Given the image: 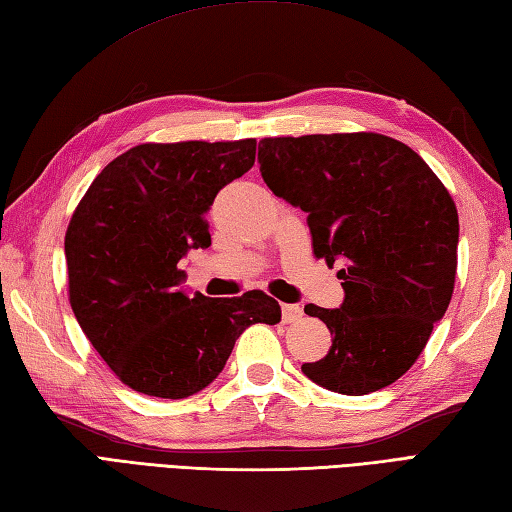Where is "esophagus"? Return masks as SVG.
<instances>
[{
	"instance_id": "obj_1",
	"label": "esophagus",
	"mask_w": 512,
	"mask_h": 512,
	"mask_svg": "<svg viewBox=\"0 0 512 512\" xmlns=\"http://www.w3.org/2000/svg\"><path fill=\"white\" fill-rule=\"evenodd\" d=\"M303 317V310L297 306V303H286V306H281V319L284 323H295Z\"/></svg>"
}]
</instances>
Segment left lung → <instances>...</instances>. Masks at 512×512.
<instances>
[{
    "label": "left lung",
    "mask_w": 512,
    "mask_h": 512,
    "mask_svg": "<svg viewBox=\"0 0 512 512\" xmlns=\"http://www.w3.org/2000/svg\"><path fill=\"white\" fill-rule=\"evenodd\" d=\"M257 160L270 191L308 213L314 255L343 262L341 308H303L328 325L332 347L301 372L345 396L396 383L453 295L449 191L411 147L372 132L264 138Z\"/></svg>",
    "instance_id": "8db88e82"
}]
</instances>
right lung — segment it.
<instances>
[{"label": "right lung", "mask_w": 512, "mask_h": 512, "mask_svg": "<svg viewBox=\"0 0 512 512\" xmlns=\"http://www.w3.org/2000/svg\"><path fill=\"white\" fill-rule=\"evenodd\" d=\"M255 138L145 143L114 158L65 233L70 306L112 372L134 391L187 398L220 376L248 325L281 321L262 290L211 299L182 290L180 259L209 248L217 191L255 165Z\"/></svg>", "instance_id": "1"}]
</instances>
